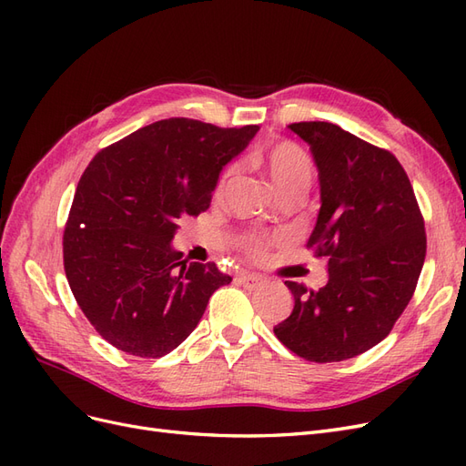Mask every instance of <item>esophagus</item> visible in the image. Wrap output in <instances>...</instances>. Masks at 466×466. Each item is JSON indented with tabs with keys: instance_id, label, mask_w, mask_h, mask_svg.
<instances>
[{
	"instance_id": "1",
	"label": "esophagus",
	"mask_w": 466,
	"mask_h": 466,
	"mask_svg": "<svg viewBox=\"0 0 466 466\" xmlns=\"http://www.w3.org/2000/svg\"><path fill=\"white\" fill-rule=\"evenodd\" d=\"M237 281L243 288H247V289H257V288H260L264 284V278H260L257 274H238Z\"/></svg>"
}]
</instances>
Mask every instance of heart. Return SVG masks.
<instances>
[{
  "label": "heart",
  "mask_w": 466,
  "mask_h": 466,
  "mask_svg": "<svg viewBox=\"0 0 466 466\" xmlns=\"http://www.w3.org/2000/svg\"><path fill=\"white\" fill-rule=\"evenodd\" d=\"M258 161L279 194H286L291 190L309 192V188L313 185L315 167L311 157L305 153V149H301L299 146H295L291 142H279L266 147L264 151H260ZM233 177H235V167L231 165L225 168L219 177L218 194H223L228 190ZM268 245L270 243H268L266 238H255V241H250L252 255L264 257Z\"/></svg>",
  "instance_id": "b5f03b06"
}]
</instances>
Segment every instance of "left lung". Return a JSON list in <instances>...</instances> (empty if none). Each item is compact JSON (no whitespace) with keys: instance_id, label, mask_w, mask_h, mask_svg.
I'll use <instances>...</instances> for the list:
<instances>
[{"instance_id":"1","label":"left lung","mask_w":466,"mask_h":466,"mask_svg":"<svg viewBox=\"0 0 466 466\" xmlns=\"http://www.w3.org/2000/svg\"><path fill=\"white\" fill-rule=\"evenodd\" d=\"M288 128L313 153L320 209L307 247L329 258L317 291L286 281L291 315L278 340L317 363L344 361L377 346L412 299L426 258V231L402 165L330 122Z\"/></svg>"}]
</instances>
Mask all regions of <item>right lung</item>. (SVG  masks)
<instances>
[{
    "instance_id": "obj_1",
    "label": "right lung",
    "mask_w": 466,
    "mask_h": 466,
    "mask_svg": "<svg viewBox=\"0 0 466 466\" xmlns=\"http://www.w3.org/2000/svg\"><path fill=\"white\" fill-rule=\"evenodd\" d=\"M258 126L192 118L153 122L98 151L83 173L64 231V268L81 311L108 344L161 358L198 327L231 276L182 260L178 221L209 208L223 167Z\"/></svg>"
}]
</instances>
